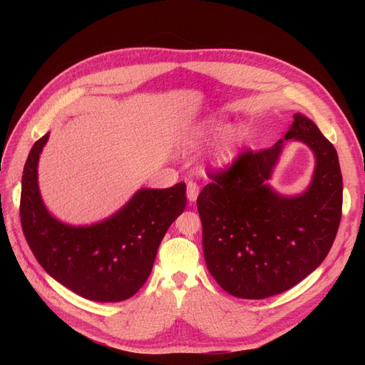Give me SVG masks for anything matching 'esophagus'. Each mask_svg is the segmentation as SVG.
Returning <instances> with one entry per match:
<instances>
[{"mask_svg": "<svg viewBox=\"0 0 365 365\" xmlns=\"http://www.w3.org/2000/svg\"><path fill=\"white\" fill-rule=\"evenodd\" d=\"M197 195H200V185H197L195 181L187 182V197H189V201L190 202L196 201Z\"/></svg>", "mask_w": 365, "mask_h": 365, "instance_id": "obj_1", "label": "esophagus"}]
</instances>
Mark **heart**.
Returning a JSON list of instances; mask_svg holds the SVG:
<instances>
[{"label": "heart", "instance_id": "1", "mask_svg": "<svg viewBox=\"0 0 365 365\" xmlns=\"http://www.w3.org/2000/svg\"><path fill=\"white\" fill-rule=\"evenodd\" d=\"M222 130H224V125L220 123V121H216V120L202 121V123L192 125L190 128H187L181 135V143L182 146L189 149L197 148ZM236 143H237L236 134H227L225 137H222V140L219 141V145L213 152V160L219 164L228 163L235 155Z\"/></svg>", "mask_w": 365, "mask_h": 365}]
</instances>
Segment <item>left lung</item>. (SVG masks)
<instances>
[{"label":"left lung","instance_id":"left-lung-1","mask_svg":"<svg viewBox=\"0 0 365 365\" xmlns=\"http://www.w3.org/2000/svg\"><path fill=\"white\" fill-rule=\"evenodd\" d=\"M286 140H300L317 158L312 184L283 197L264 184L282 152L245 149L224 169L208 173L197 196L207 268L228 294L260 300L288 291L323 263L342 213L338 153L312 120L294 115Z\"/></svg>","mask_w":365,"mask_h":365}]
</instances>
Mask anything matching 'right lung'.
<instances>
[{
	"label": "right lung",
	"instance_id": "add662e5",
	"mask_svg": "<svg viewBox=\"0 0 365 365\" xmlns=\"http://www.w3.org/2000/svg\"><path fill=\"white\" fill-rule=\"evenodd\" d=\"M48 134L33 145L23 172L19 216L41 267L74 294L93 302H123L152 271L165 231L185 208V184L143 189L91 227H70L50 216L38 189V160Z\"/></svg>",
	"mask_w": 365,
	"mask_h": 365
}]
</instances>
